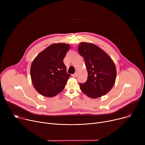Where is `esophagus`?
<instances>
[{
  "label": "esophagus",
  "mask_w": 145,
  "mask_h": 145,
  "mask_svg": "<svg viewBox=\"0 0 145 145\" xmlns=\"http://www.w3.org/2000/svg\"><path fill=\"white\" fill-rule=\"evenodd\" d=\"M78 76V74H77V73H74V74H73L72 75V77H73V78H76Z\"/></svg>",
  "instance_id": "esophagus-1"
}]
</instances>
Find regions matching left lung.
<instances>
[{
    "label": "left lung",
    "instance_id": "obj_1",
    "mask_svg": "<svg viewBox=\"0 0 145 145\" xmlns=\"http://www.w3.org/2000/svg\"><path fill=\"white\" fill-rule=\"evenodd\" d=\"M78 50L84 58L88 71L87 81L79 83L82 92L93 99L108 93L116 77V69L112 59L93 43L81 42Z\"/></svg>",
    "mask_w": 145,
    "mask_h": 145
}]
</instances>
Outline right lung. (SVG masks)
Returning a JSON list of instances; mask_svg holds the SVG:
<instances>
[{"label":"right lung","instance_id":"add662e5","mask_svg":"<svg viewBox=\"0 0 145 145\" xmlns=\"http://www.w3.org/2000/svg\"><path fill=\"white\" fill-rule=\"evenodd\" d=\"M70 45L53 43L35 58L30 67L32 84L38 93L53 97L62 92L71 74L66 73L63 59Z\"/></svg>","mask_w":145,"mask_h":145}]
</instances>
